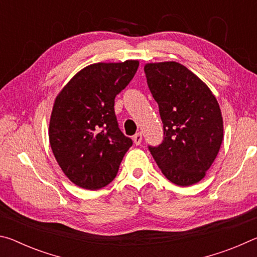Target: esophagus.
I'll return each instance as SVG.
<instances>
[{
  "label": "esophagus",
  "mask_w": 257,
  "mask_h": 257,
  "mask_svg": "<svg viewBox=\"0 0 257 257\" xmlns=\"http://www.w3.org/2000/svg\"><path fill=\"white\" fill-rule=\"evenodd\" d=\"M134 143L136 145H141V143H142V141H143V135H142V133H137L136 135H135L134 136Z\"/></svg>",
  "instance_id": "34e87169"
}]
</instances>
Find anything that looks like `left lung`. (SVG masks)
<instances>
[{
	"label": "left lung",
	"instance_id": "left-lung-1",
	"mask_svg": "<svg viewBox=\"0 0 257 257\" xmlns=\"http://www.w3.org/2000/svg\"><path fill=\"white\" fill-rule=\"evenodd\" d=\"M144 71L164 130L162 144L150 146L151 154L173 184H197L222 144L219 103L205 82L175 61L146 63Z\"/></svg>",
	"mask_w": 257,
	"mask_h": 257
}]
</instances>
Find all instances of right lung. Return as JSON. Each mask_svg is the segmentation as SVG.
Listing matches in <instances>:
<instances>
[{"instance_id": "obj_1", "label": "right lung", "mask_w": 257, "mask_h": 257, "mask_svg": "<svg viewBox=\"0 0 257 257\" xmlns=\"http://www.w3.org/2000/svg\"><path fill=\"white\" fill-rule=\"evenodd\" d=\"M138 66V60L89 64L56 95L50 145L61 170L78 187L96 190L110 184L133 145L118 127L114 98Z\"/></svg>"}]
</instances>
